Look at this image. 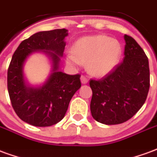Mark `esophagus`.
Returning a JSON list of instances; mask_svg holds the SVG:
<instances>
[{"label":"esophagus","mask_w":157,"mask_h":157,"mask_svg":"<svg viewBox=\"0 0 157 157\" xmlns=\"http://www.w3.org/2000/svg\"><path fill=\"white\" fill-rule=\"evenodd\" d=\"M81 82H82V84H86L88 82V79L86 78V76H85V75H82L81 76Z\"/></svg>","instance_id":"1"}]
</instances>
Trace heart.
I'll return each instance as SVG.
<instances>
[{
  "label": "heart",
  "instance_id": "b5f03b06",
  "mask_svg": "<svg viewBox=\"0 0 157 157\" xmlns=\"http://www.w3.org/2000/svg\"><path fill=\"white\" fill-rule=\"evenodd\" d=\"M72 54L65 56L66 64L71 67L86 65L88 72L95 76L105 75L118 63L122 54L119 42L106 35L82 37L76 40Z\"/></svg>",
  "mask_w": 157,
  "mask_h": 157
}]
</instances>
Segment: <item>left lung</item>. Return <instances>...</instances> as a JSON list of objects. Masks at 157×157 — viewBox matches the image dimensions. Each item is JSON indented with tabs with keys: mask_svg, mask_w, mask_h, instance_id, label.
I'll return each instance as SVG.
<instances>
[{
	"mask_svg": "<svg viewBox=\"0 0 157 157\" xmlns=\"http://www.w3.org/2000/svg\"><path fill=\"white\" fill-rule=\"evenodd\" d=\"M124 38V61L105 77L90 81L92 118L107 125L131 118L145 103L150 88L147 56L132 37L125 34Z\"/></svg>",
	"mask_w": 157,
	"mask_h": 157,
	"instance_id": "1",
	"label": "left lung"
}]
</instances>
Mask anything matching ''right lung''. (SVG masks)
Instances as JSON below:
<instances>
[{
	"mask_svg": "<svg viewBox=\"0 0 157 157\" xmlns=\"http://www.w3.org/2000/svg\"><path fill=\"white\" fill-rule=\"evenodd\" d=\"M67 36L68 30L65 29L36 33L23 40L12 55L7 71L9 97L17 115L29 124L47 127L59 123L82 86L81 75L59 71ZM36 52L48 56L52 71L43 85L33 87L25 82L23 68L26 59Z\"/></svg>",
	"mask_w": 157,
	"mask_h": 157,
	"instance_id": "obj_1",
	"label": "right lung"
}]
</instances>
